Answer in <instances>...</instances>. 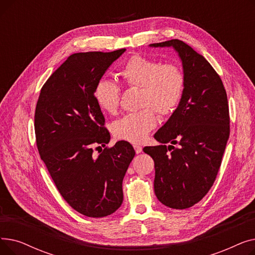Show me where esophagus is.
Returning a JSON list of instances; mask_svg holds the SVG:
<instances>
[{"instance_id": "1", "label": "esophagus", "mask_w": 255, "mask_h": 255, "mask_svg": "<svg viewBox=\"0 0 255 255\" xmlns=\"http://www.w3.org/2000/svg\"><path fill=\"white\" fill-rule=\"evenodd\" d=\"M133 148H134L136 154H139V153H141V151H142V148H141V146H140L139 144H133Z\"/></svg>"}]
</instances>
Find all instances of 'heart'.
<instances>
[{
	"label": "heart",
	"instance_id": "1",
	"mask_svg": "<svg viewBox=\"0 0 255 255\" xmlns=\"http://www.w3.org/2000/svg\"><path fill=\"white\" fill-rule=\"evenodd\" d=\"M123 83L140 88L138 112L130 113L112 124L115 137L129 142H141L156 127L155 111L162 116L175 112L184 90L185 76L177 65L164 64L142 56H132L120 70ZM120 87L111 79L102 78L94 89V99L99 109L107 114H116L120 102Z\"/></svg>",
	"mask_w": 255,
	"mask_h": 255
}]
</instances>
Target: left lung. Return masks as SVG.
Segmentation results:
<instances>
[{"instance_id": "8db88e82", "label": "left lung", "mask_w": 255, "mask_h": 255, "mask_svg": "<svg viewBox=\"0 0 255 255\" xmlns=\"http://www.w3.org/2000/svg\"><path fill=\"white\" fill-rule=\"evenodd\" d=\"M149 46L171 47L177 52L185 90L179 106L155 133L159 144L144 146L143 152L154 160V191L159 202L171 209H187L208 193L221 165L230 136L226 92L211 64L181 40Z\"/></svg>"}]
</instances>
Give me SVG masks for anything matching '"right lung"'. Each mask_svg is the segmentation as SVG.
I'll use <instances>...</instances> for the list:
<instances>
[{"label":"right lung","instance_id":"add662e5","mask_svg":"<svg viewBox=\"0 0 255 255\" xmlns=\"http://www.w3.org/2000/svg\"><path fill=\"white\" fill-rule=\"evenodd\" d=\"M125 51L73 53L46 80L36 105L40 157L63 198L88 217L109 216L121 207L123 179L135 155L125 140L93 154L94 144L111 140L94 89Z\"/></svg>","mask_w":255,"mask_h":255}]
</instances>
